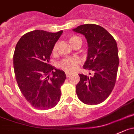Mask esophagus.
<instances>
[{
	"instance_id": "1",
	"label": "esophagus",
	"mask_w": 134,
	"mask_h": 134,
	"mask_svg": "<svg viewBox=\"0 0 134 134\" xmlns=\"http://www.w3.org/2000/svg\"><path fill=\"white\" fill-rule=\"evenodd\" d=\"M65 75H66V76H67V77H69V76L70 75H71V74L69 73V72H65Z\"/></svg>"
}]
</instances>
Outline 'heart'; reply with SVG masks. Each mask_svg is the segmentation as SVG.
Wrapping results in <instances>:
<instances>
[{
  "instance_id": "b5f03b06",
  "label": "heart",
  "mask_w": 134,
  "mask_h": 134,
  "mask_svg": "<svg viewBox=\"0 0 134 134\" xmlns=\"http://www.w3.org/2000/svg\"><path fill=\"white\" fill-rule=\"evenodd\" d=\"M80 41H81V39L76 36H72L69 38V42L72 46ZM57 48H58V44H55L52 49L53 54L56 52ZM79 63H80V59L77 58L73 57V58H64L59 62V67L67 72H73L78 68Z\"/></svg>"
}]
</instances>
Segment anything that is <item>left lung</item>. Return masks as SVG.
I'll return each instance as SVG.
<instances>
[{
    "mask_svg": "<svg viewBox=\"0 0 134 134\" xmlns=\"http://www.w3.org/2000/svg\"><path fill=\"white\" fill-rule=\"evenodd\" d=\"M73 31L86 38L88 57L83 68L92 74L90 77L79 74L76 94L85 104H99L111 94L116 82L119 64L116 41L107 30L96 24L81 25Z\"/></svg>",
    "mask_w": 134,
    "mask_h": 134,
    "instance_id": "8db88e82",
    "label": "left lung"
}]
</instances>
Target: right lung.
<instances>
[{
	"instance_id": "obj_1",
	"label": "right lung",
	"mask_w": 134,
	"mask_h": 134,
	"mask_svg": "<svg viewBox=\"0 0 134 134\" xmlns=\"http://www.w3.org/2000/svg\"><path fill=\"white\" fill-rule=\"evenodd\" d=\"M63 31L35 30L23 35L14 54V68L19 90L35 108L46 110L59 102L65 72L49 64L50 55Z\"/></svg>"
}]
</instances>
